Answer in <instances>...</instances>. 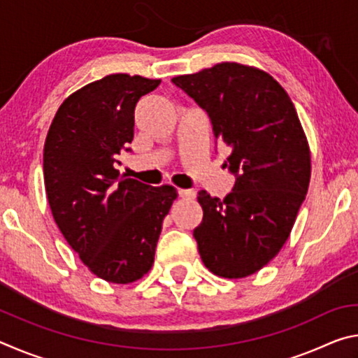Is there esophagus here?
Masks as SVG:
<instances>
[{
    "label": "esophagus",
    "instance_id": "1",
    "mask_svg": "<svg viewBox=\"0 0 358 358\" xmlns=\"http://www.w3.org/2000/svg\"><path fill=\"white\" fill-rule=\"evenodd\" d=\"M178 196L181 199H192V197H196V191H192V189H178Z\"/></svg>",
    "mask_w": 358,
    "mask_h": 358
}]
</instances>
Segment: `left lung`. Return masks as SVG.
<instances>
[{"label":"left lung","instance_id":"8db88e82","mask_svg":"<svg viewBox=\"0 0 358 358\" xmlns=\"http://www.w3.org/2000/svg\"><path fill=\"white\" fill-rule=\"evenodd\" d=\"M172 83L207 113L235 177L222 201L199 191L203 217L192 235L202 262L222 278L256 273L286 243L310 185L299 115L281 85L250 66L220 63Z\"/></svg>","mask_w":358,"mask_h":358}]
</instances>
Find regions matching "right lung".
Returning a JSON list of instances; mask_svg holds the SVG:
<instances>
[{
  "mask_svg": "<svg viewBox=\"0 0 358 358\" xmlns=\"http://www.w3.org/2000/svg\"><path fill=\"white\" fill-rule=\"evenodd\" d=\"M161 80L112 74L71 94L44 145V181L53 220L69 246L108 282L141 280L155 262L172 186L126 178L115 164L131 151L138 99Z\"/></svg>",
  "mask_w": 358,
  "mask_h": 358,
  "instance_id": "obj_1",
  "label": "right lung"
}]
</instances>
